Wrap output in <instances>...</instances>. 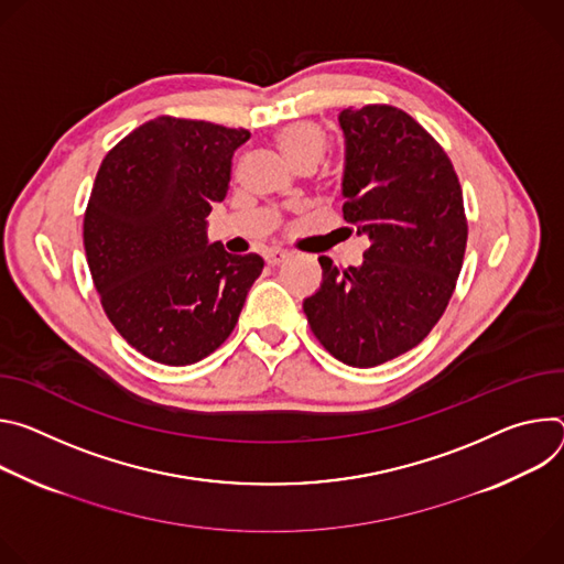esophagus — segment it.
<instances>
[{"label":"esophagus","mask_w":564,"mask_h":564,"mask_svg":"<svg viewBox=\"0 0 564 564\" xmlns=\"http://www.w3.org/2000/svg\"><path fill=\"white\" fill-rule=\"evenodd\" d=\"M264 258H267V262L271 267H278V264H282L289 258V253H286V250H282V248H271Z\"/></svg>","instance_id":"obj_1"}]
</instances>
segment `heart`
<instances>
[{"mask_svg":"<svg viewBox=\"0 0 564 564\" xmlns=\"http://www.w3.org/2000/svg\"><path fill=\"white\" fill-rule=\"evenodd\" d=\"M278 145L295 167L316 165L327 152V134L316 122L295 120L278 132Z\"/></svg>","mask_w":564,"mask_h":564,"instance_id":"b5f03b06","label":"heart"}]
</instances>
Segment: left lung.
Masks as SVG:
<instances>
[{"label":"left lung","mask_w":564,"mask_h":564,"mask_svg":"<svg viewBox=\"0 0 564 564\" xmlns=\"http://www.w3.org/2000/svg\"><path fill=\"white\" fill-rule=\"evenodd\" d=\"M343 215L367 235L360 267L329 258L302 302L311 332L338 360L377 367L416 347L453 297L468 239L457 172L421 124L392 105L343 109Z\"/></svg>","instance_id":"left-lung-1"}]
</instances>
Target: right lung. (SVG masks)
Masks as SVG:
<instances>
[{
    "label": "right lung",
    "mask_w": 564,
    "mask_h": 564,
    "mask_svg": "<svg viewBox=\"0 0 564 564\" xmlns=\"http://www.w3.org/2000/svg\"><path fill=\"white\" fill-rule=\"evenodd\" d=\"M250 139L208 120L159 116L113 145L85 210V253L116 332L150 360L181 367L235 329L264 260L208 243L232 154Z\"/></svg>",
    "instance_id": "add662e5"
}]
</instances>
